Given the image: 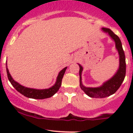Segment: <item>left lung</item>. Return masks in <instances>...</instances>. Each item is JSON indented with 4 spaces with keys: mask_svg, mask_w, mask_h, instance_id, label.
Here are the masks:
<instances>
[{
    "mask_svg": "<svg viewBox=\"0 0 133 133\" xmlns=\"http://www.w3.org/2000/svg\"><path fill=\"white\" fill-rule=\"evenodd\" d=\"M103 31L106 33H108L109 35L111 36V38L114 40L116 44V48L120 55V66L118 70L117 73L115 74V76L104 83L100 88H86L84 87L82 84V67L79 64L80 67V71H79V75H80V85L81 89L85 92L86 95L91 98H105L108 96H111V95L116 92V91L119 89L120 85L122 84L124 81L126 73V63H125V57L124 49L122 45V42L119 37L116 35H115L112 31L109 28H103Z\"/></svg>",
    "mask_w": 133,
    "mask_h": 133,
    "instance_id": "8db88e82",
    "label": "left lung"
}]
</instances>
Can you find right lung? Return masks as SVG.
Wrapping results in <instances>:
<instances>
[{
  "instance_id": "add662e5",
  "label": "right lung",
  "mask_w": 133,
  "mask_h": 133,
  "mask_svg": "<svg viewBox=\"0 0 133 133\" xmlns=\"http://www.w3.org/2000/svg\"><path fill=\"white\" fill-rule=\"evenodd\" d=\"M67 69V67L62 69L61 71L59 73V74L57 76V82H56L55 84L51 88H49V89H31V88H25V87L22 86V85H20L18 83L14 81L12 77L11 76L10 74L9 73V71L8 69L7 65H6V72H7V75L9 82H11V85L15 88L16 90L18 91L20 93L23 95L24 96H26L28 98H34V99H44L48 98L51 97L52 96L55 95L57 91H58L59 88H60L62 84V80L64 76V73H65V70Z\"/></svg>"
}]
</instances>
